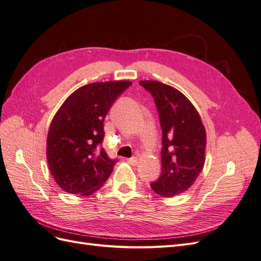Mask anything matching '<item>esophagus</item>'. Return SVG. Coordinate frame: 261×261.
<instances>
[{"label": "esophagus", "instance_id": "1", "mask_svg": "<svg viewBox=\"0 0 261 261\" xmlns=\"http://www.w3.org/2000/svg\"><path fill=\"white\" fill-rule=\"evenodd\" d=\"M127 162L130 164V165H136L137 162H138V159L136 156H133V158H129V159H127Z\"/></svg>", "mask_w": 261, "mask_h": 261}]
</instances>
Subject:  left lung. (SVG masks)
Returning <instances> with one entry per match:
<instances>
[{
	"mask_svg": "<svg viewBox=\"0 0 261 261\" xmlns=\"http://www.w3.org/2000/svg\"><path fill=\"white\" fill-rule=\"evenodd\" d=\"M139 84L151 92L162 128V172L151 188L162 197H174L186 192L203 169L206 129L197 109L174 87L156 81Z\"/></svg>",
	"mask_w": 261,
	"mask_h": 261,
	"instance_id": "8db88e82",
	"label": "left lung"
}]
</instances>
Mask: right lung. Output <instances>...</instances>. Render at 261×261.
I'll return each instance as SVG.
<instances>
[{
	"label": "right lung",
	"instance_id": "add662e5",
	"mask_svg": "<svg viewBox=\"0 0 261 261\" xmlns=\"http://www.w3.org/2000/svg\"><path fill=\"white\" fill-rule=\"evenodd\" d=\"M128 81L91 83L69 94L55 113L46 138V160L57 184L69 194L90 196L105 185L117 160L97 149L103 121Z\"/></svg>",
	"mask_w": 261,
	"mask_h": 261
}]
</instances>
